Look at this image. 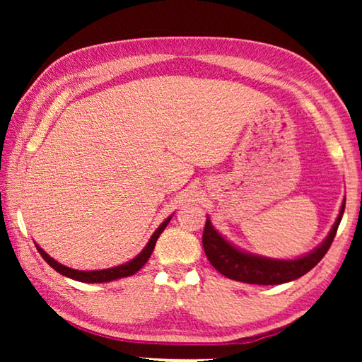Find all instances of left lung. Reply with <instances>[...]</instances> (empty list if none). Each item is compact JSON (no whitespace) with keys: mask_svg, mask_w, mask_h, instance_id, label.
<instances>
[{"mask_svg":"<svg viewBox=\"0 0 362 362\" xmlns=\"http://www.w3.org/2000/svg\"><path fill=\"white\" fill-rule=\"evenodd\" d=\"M343 211H345V199L341 203L339 217H337L334 226L330 228L329 235L322 241V244H320L315 250H311L310 254L302 255L293 260L268 259V257L254 255L246 252V250L238 249L214 228L209 217L206 220L203 233V247L211 265L226 278L259 286L289 283V281L297 279L303 276L305 273H308L326 255L335 238L337 228L340 225Z\"/></svg>","mask_w":362,"mask_h":362,"instance_id":"left-lung-1","label":"left lung"}]
</instances>
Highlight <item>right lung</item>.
<instances>
[{
	"label": "right lung",
	"instance_id": "1",
	"mask_svg": "<svg viewBox=\"0 0 362 362\" xmlns=\"http://www.w3.org/2000/svg\"><path fill=\"white\" fill-rule=\"evenodd\" d=\"M170 218H173V216L168 217L161 225L158 226L156 231L151 235L150 241L146 243V246L144 247L142 252H140L137 257H134L132 260L122 263V265H119V267L105 268V269H93V272H81V269H73V268L62 265V263H59L57 260H54L52 257H49L45 250L38 246V244H36V249H38V252L41 254L42 259L49 263V265H51L54 269H56V272L64 274V276H66V278L79 281V283H108V281L132 276L134 273H137L139 269L142 268L146 262H148L153 249H155V244L158 241L159 235L164 231V228H166L168 223L170 222Z\"/></svg>",
	"mask_w": 362,
	"mask_h": 362
}]
</instances>
